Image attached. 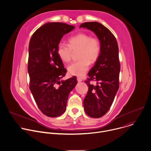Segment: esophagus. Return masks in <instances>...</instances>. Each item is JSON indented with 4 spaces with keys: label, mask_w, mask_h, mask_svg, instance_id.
Instances as JSON below:
<instances>
[{
    "label": "esophagus",
    "mask_w": 151,
    "mask_h": 151,
    "mask_svg": "<svg viewBox=\"0 0 151 151\" xmlns=\"http://www.w3.org/2000/svg\"><path fill=\"white\" fill-rule=\"evenodd\" d=\"M77 81H78V82H81V81H82V79L81 78L78 77L77 78Z\"/></svg>",
    "instance_id": "esophagus-1"
}]
</instances>
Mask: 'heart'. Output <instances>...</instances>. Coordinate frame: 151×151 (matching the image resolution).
Instances as JSON below:
<instances>
[{"mask_svg":"<svg viewBox=\"0 0 151 151\" xmlns=\"http://www.w3.org/2000/svg\"><path fill=\"white\" fill-rule=\"evenodd\" d=\"M101 51L99 39L83 33L77 34L69 39V44L60 42L57 52L64 63L70 61L72 51H79L77 62L72 63L67 67L69 75L82 76L90 68V63H94L98 59Z\"/></svg>","mask_w":151,"mask_h":151,"instance_id":"1","label":"heart"}]
</instances>
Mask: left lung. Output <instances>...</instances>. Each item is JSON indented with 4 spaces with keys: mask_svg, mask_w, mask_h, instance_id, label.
I'll list each match as a JSON object with an SVG mask.
<instances>
[{
    "mask_svg": "<svg viewBox=\"0 0 151 151\" xmlns=\"http://www.w3.org/2000/svg\"><path fill=\"white\" fill-rule=\"evenodd\" d=\"M93 32L99 39L101 51L94 66L85 81L88 91L83 100L85 113L92 118H100L110 109L119 88L120 63L116 39L112 32L98 22H86L80 28ZM94 80L96 84L90 83Z\"/></svg>",
    "mask_w": 151,
    "mask_h": 151,
    "instance_id": "obj_1",
    "label": "left lung"
}]
</instances>
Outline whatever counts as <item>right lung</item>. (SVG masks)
I'll return each mask as SVG.
<instances>
[{
    "label": "right lung",
    "instance_id": "1",
    "mask_svg": "<svg viewBox=\"0 0 151 151\" xmlns=\"http://www.w3.org/2000/svg\"><path fill=\"white\" fill-rule=\"evenodd\" d=\"M75 26L63 23H47L33 34L29 42L28 72L30 89L40 111L57 117L66 110L69 95L77 84L75 77L60 81L66 75L57 45ZM60 85L59 87L56 84Z\"/></svg>",
    "mask_w": 151,
    "mask_h": 151
}]
</instances>
